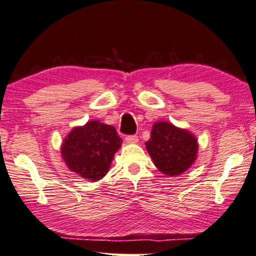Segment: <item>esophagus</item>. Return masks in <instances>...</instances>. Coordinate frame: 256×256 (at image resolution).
<instances>
[{
	"mask_svg": "<svg viewBox=\"0 0 256 256\" xmlns=\"http://www.w3.org/2000/svg\"><path fill=\"white\" fill-rule=\"evenodd\" d=\"M126 141H127V144H136L138 141V138L136 135H127L126 136Z\"/></svg>",
	"mask_w": 256,
	"mask_h": 256,
	"instance_id": "obj_1",
	"label": "esophagus"
}]
</instances>
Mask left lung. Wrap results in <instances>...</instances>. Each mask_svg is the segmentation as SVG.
<instances>
[{
    "instance_id": "1",
    "label": "left lung",
    "mask_w": 256,
    "mask_h": 256,
    "mask_svg": "<svg viewBox=\"0 0 256 256\" xmlns=\"http://www.w3.org/2000/svg\"><path fill=\"white\" fill-rule=\"evenodd\" d=\"M146 148L154 165L168 176L184 173L194 162L198 142L194 134L170 122H156Z\"/></svg>"
}]
</instances>
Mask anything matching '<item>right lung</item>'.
I'll return each mask as SVG.
<instances>
[{"mask_svg": "<svg viewBox=\"0 0 256 256\" xmlns=\"http://www.w3.org/2000/svg\"><path fill=\"white\" fill-rule=\"evenodd\" d=\"M121 144L122 138L112 126L94 120L68 134L62 144V156L70 171L97 182L108 173Z\"/></svg>", "mask_w": 256, "mask_h": 256, "instance_id": "right-lung-1", "label": "right lung"}]
</instances>
